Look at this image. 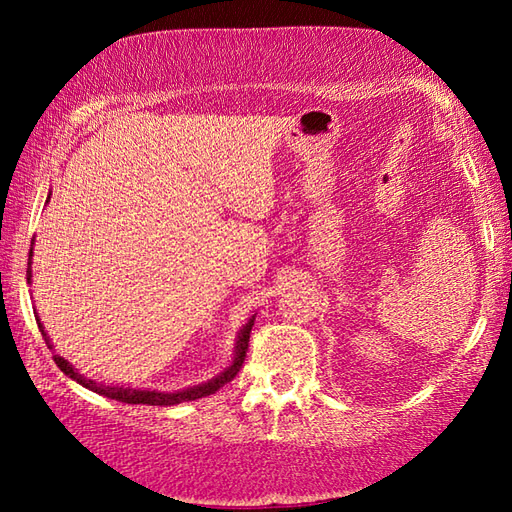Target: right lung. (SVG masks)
Listing matches in <instances>:
<instances>
[{"mask_svg": "<svg viewBox=\"0 0 512 512\" xmlns=\"http://www.w3.org/2000/svg\"><path fill=\"white\" fill-rule=\"evenodd\" d=\"M50 202V193H48V200ZM28 284H32V248H30V255H28ZM35 317H37V325L41 330V336L46 339V345L54 352V345L50 341V336L43 328V323L39 319V314L35 310ZM253 323H255V314L250 317L244 325L242 330L237 332V339H235V350H233V361L228 367H224L220 374L213 376L211 380H206L202 385H193L187 389H178V391H158V389H136V387H127V385H110V383H101V380H94L83 376L79 369H76L72 363L65 361L63 356L54 354V363L59 365L61 372L65 376H70L76 383L83 385L85 389L94 391V394L105 396V398H112L118 402H127V405H158V407H171V405H180V402H187V400H198L204 396H211L215 394L217 389L224 387L226 383H231V380L237 376L239 367H242L244 358H246V350H248V339H250V330H253Z\"/></svg>", "mask_w": 512, "mask_h": 512, "instance_id": "1", "label": "right lung"}]
</instances>
